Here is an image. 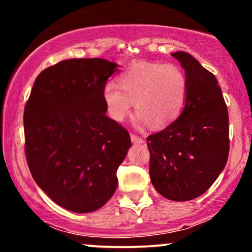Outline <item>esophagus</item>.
Instances as JSON below:
<instances>
[{
	"mask_svg": "<svg viewBox=\"0 0 252 252\" xmlns=\"http://www.w3.org/2000/svg\"><path fill=\"white\" fill-rule=\"evenodd\" d=\"M130 138H131V142H132V143H135V144H141V143H143V142H144L142 137H140V136L134 135V134L130 135Z\"/></svg>",
	"mask_w": 252,
	"mask_h": 252,
	"instance_id": "34e87169",
	"label": "esophagus"
}]
</instances>
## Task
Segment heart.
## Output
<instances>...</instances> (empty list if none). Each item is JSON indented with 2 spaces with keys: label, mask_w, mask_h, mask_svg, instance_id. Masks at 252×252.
Returning <instances> with one entry per match:
<instances>
[{
  "label": "heart",
  "mask_w": 252,
  "mask_h": 252,
  "mask_svg": "<svg viewBox=\"0 0 252 252\" xmlns=\"http://www.w3.org/2000/svg\"><path fill=\"white\" fill-rule=\"evenodd\" d=\"M118 84L108 82L102 91L106 112L116 122L128 116L134 103L136 123L162 128L180 116L189 96L186 74L175 63H136Z\"/></svg>",
  "instance_id": "1"
}]
</instances>
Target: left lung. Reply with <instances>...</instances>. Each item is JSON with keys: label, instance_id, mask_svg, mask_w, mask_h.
<instances>
[{"label": "left lung", "instance_id": "8db88e82", "mask_svg": "<svg viewBox=\"0 0 252 252\" xmlns=\"http://www.w3.org/2000/svg\"><path fill=\"white\" fill-rule=\"evenodd\" d=\"M186 72L189 96L181 115L149 135V174L164 198L187 201L212 186L227 162L228 112L216 77L186 52L172 54Z\"/></svg>", "mask_w": 252, "mask_h": 252}]
</instances>
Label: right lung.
Here are the masks:
<instances>
[{
  "mask_svg": "<svg viewBox=\"0 0 252 252\" xmlns=\"http://www.w3.org/2000/svg\"><path fill=\"white\" fill-rule=\"evenodd\" d=\"M118 65L68 59L37 76L25 106V152L32 176L56 204L94 212L117 189L116 172L131 147L106 116L102 91Z\"/></svg>",
  "mask_w": 252,
  "mask_h": 252,
  "instance_id": "1",
  "label": "right lung"
}]
</instances>
